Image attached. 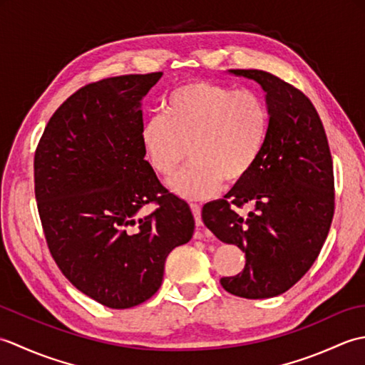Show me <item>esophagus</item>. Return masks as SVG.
Listing matches in <instances>:
<instances>
[{"label": "esophagus", "instance_id": "esophagus-1", "mask_svg": "<svg viewBox=\"0 0 365 365\" xmlns=\"http://www.w3.org/2000/svg\"><path fill=\"white\" fill-rule=\"evenodd\" d=\"M190 207H191L192 215H195L196 226L200 227V226H202V218H200V213H202V208H200V205H197V204H191Z\"/></svg>", "mask_w": 365, "mask_h": 365}]
</instances>
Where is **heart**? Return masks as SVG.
I'll use <instances>...</instances> for the list:
<instances>
[{"label":"heart","mask_w":365,"mask_h":365,"mask_svg":"<svg viewBox=\"0 0 365 365\" xmlns=\"http://www.w3.org/2000/svg\"><path fill=\"white\" fill-rule=\"evenodd\" d=\"M163 115L147 119L143 153L163 178L177 177L173 188L185 199H205L227 183L242 182L257 165L269 133L265 97L254 89L196 80L183 83L163 100Z\"/></svg>","instance_id":"b5f03b06"}]
</instances>
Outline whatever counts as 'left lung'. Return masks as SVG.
Wrapping results in <instances>:
<instances>
[{
  "label": "left lung",
  "mask_w": 365,
  "mask_h": 365,
  "mask_svg": "<svg viewBox=\"0 0 365 365\" xmlns=\"http://www.w3.org/2000/svg\"><path fill=\"white\" fill-rule=\"evenodd\" d=\"M267 92L271 123L251 174L224 199L205 204L202 221L222 243L246 255L242 273L222 289L247 299L277 297L312 267L334 216L329 144L315 106L302 92L263 71H230ZM251 205L246 217L235 206Z\"/></svg>",
  "instance_id": "obj_1"
}]
</instances>
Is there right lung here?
<instances>
[{
	"mask_svg": "<svg viewBox=\"0 0 365 365\" xmlns=\"http://www.w3.org/2000/svg\"><path fill=\"white\" fill-rule=\"evenodd\" d=\"M161 72L89 83L50 118L34 155L46 245L76 289L128 309L160 289L165 262L188 243L195 218L144 160L141 100ZM147 203L158 210L143 217Z\"/></svg>",
	"mask_w": 365,
	"mask_h": 365,
	"instance_id": "right-lung-1",
	"label": "right lung"
}]
</instances>
